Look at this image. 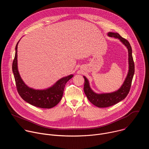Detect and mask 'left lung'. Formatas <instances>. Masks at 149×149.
Returning <instances> with one entry per match:
<instances>
[{"mask_svg": "<svg viewBox=\"0 0 149 149\" xmlns=\"http://www.w3.org/2000/svg\"><path fill=\"white\" fill-rule=\"evenodd\" d=\"M108 35L110 37L118 38L122 43L128 49L129 52V70L127 77L122 85V86L118 90L111 93L105 94H96L90 88L89 82L86 77L84 76L85 79L84 91L88 100L94 105L100 108L108 107L112 106L121 100H124L128 95L131 86L133 75L134 74V63L132 56V49L129 42L124 38L121 37L118 33L109 32Z\"/></svg>", "mask_w": 149, "mask_h": 149, "instance_id": "obj_1", "label": "left lung"}]
</instances>
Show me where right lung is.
Masks as SVG:
<instances>
[{
    "label": "right lung",
    "instance_id": "add662e5",
    "mask_svg": "<svg viewBox=\"0 0 149 149\" xmlns=\"http://www.w3.org/2000/svg\"><path fill=\"white\" fill-rule=\"evenodd\" d=\"M15 48V55L12 63V71L15 77L17 91L24 100L35 107L42 109H51L61 101L66 83L72 78L73 75L63 77L54 85L46 90H38L28 87L22 81L17 70V45Z\"/></svg>",
    "mask_w": 149,
    "mask_h": 149
}]
</instances>
